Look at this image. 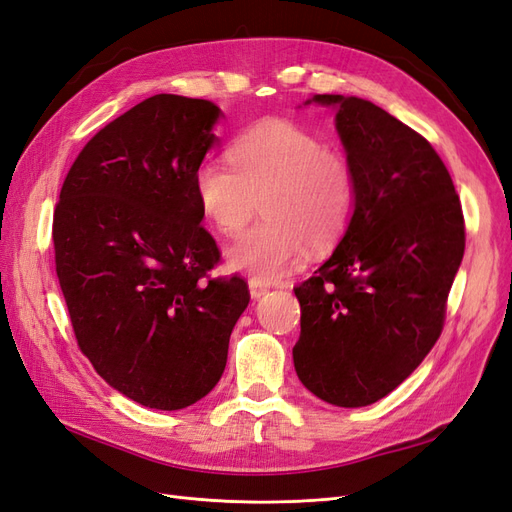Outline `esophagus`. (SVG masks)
I'll return each instance as SVG.
<instances>
[{
    "mask_svg": "<svg viewBox=\"0 0 512 512\" xmlns=\"http://www.w3.org/2000/svg\"><path fill=\"white\" fill-rule=\"evenodd\" d=\"M267 292H269V286H267L265 282H260V280H250V294H252V299L265 297Z\"/></svg>",
    "mask_w": 512,
    "mask_h": 512,
    "instance_id": "1",
    "label": "esophagus"
}]
</instances>
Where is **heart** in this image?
Segmentation results:
<instances>
[{"label": "heart", "instance_id": "heart-1", "mask_svg": "<svg viewBox=\"0 0 512 512\" xmlns=\"http://www.w3.org/2000/svg\"><path fill=\"white\" fill-rule=\"evenodd\" d=\"M230 163L200 162L194 192L200 213L224 235H237L262 207L265 218L228 247V265L252 280H280L305 250L327 252L352 220L356 181L344 151L286 119L243 132Z\"/></svg>", "mask_w": 512, "mask_h": 512}]
</instances>
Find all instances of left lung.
<instances>
[{
	"mask_svg": "<svg viewBox=\"0 0 512 512\" xmlns=\"http://www.w3.org/2000/svg\"><path fill=\"white\" fill-rule=\"evenodd\" d=\"M314 102L337 106L356 200L333 256L294 288L301 335L292 359L307 391L361 408L397 389L438 342L466 224L425 136L361 98Z\"/></svg>",
	"mask_w": 512,
	"mask_h": 512,
	"instance_id": "8db88e82",
	"label": "left lung"
}]
</instances>
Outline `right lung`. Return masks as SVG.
<instances>
[{
  "label": "right lung",
  "instance_id": "right-lung-1",
  "mask_svg": "<svg viewBox=\"0 0 512 512\" xmlns=\"http://www.w3.org/2000/svg\"><path fill=\"white\" fill-rule=\"evenodd\" d=\"M220 115L209 100L173 94L132 106L83 147L53 213L76 344L147 408H188L218 384L250 303L241 275H209L222 254L194 192Z\"/></svg>",
  "mask_w": 512,
  "mask_h": 512
}]
</instances>
